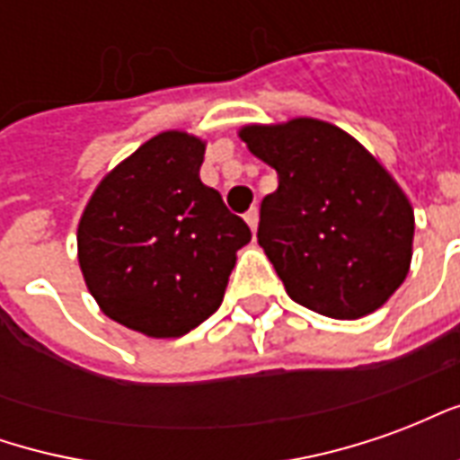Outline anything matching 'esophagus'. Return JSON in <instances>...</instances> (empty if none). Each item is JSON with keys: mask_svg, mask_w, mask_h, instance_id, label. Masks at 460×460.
Here are the masks:
<instances>
[{"mask_svg": "<svg viewBox=\"0 0 460 460\" xmlns=\"http://www.w3.org/2000/svg\"><path fill=\"white\" fill-rule=\"evenodd\" d=\"M243 219H246V224L251 226V231L256 234V226H259V209H256V207H253V209H249V211H246V217H243Z\"/></svg>", "mask_w": 460, "mask_h": 460, "instance_id": "34e87169", "label": "esophagus"}]
</instances>
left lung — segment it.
<instances>
[{"label": "left lung", "instance_id": "left-lung-1", "mask_svg": "<svg viewBox=\"0 0 460 460\" xmlns=\"http://www.w3.org/2000/svg\"><path fill=\"white\" fill-rule=\"evenodd\" d=\"M239 137L279 172L259 243L290 298L335 320L365 318L409 273L414 209L359 142L315 118L246 125Z\"/></svg>", "mask_w": 460, "mask_h": 460}]
</instances>
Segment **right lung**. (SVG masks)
<instances>
[{"mask_svg": "<svg viewBox=\"0 0 460 460\" xmlns=\"http://www.w3.org/2000/svg\"><path fill=\"white\" fill-rule=\"evenodd\" d=\"M207 142L167 130L105 174L78 221V263L105 315L180 338L224 300L246 221L199 180Z\"/></svg>", "mask_w": 460, "mask_h": 460, "instance_id": "1", "label": "right lung"}]
</instances>
